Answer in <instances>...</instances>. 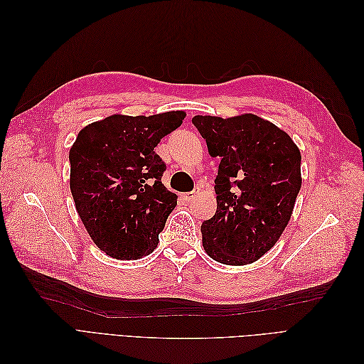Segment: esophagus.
<instances>
[{"instance_id":"esophagus-1","label":"esophagus","mask_w":364,"mask_h":364,"mask_svg":"<svg viewBox=\"0 0 364 364\" xmlns=\"http://www.w3.org/2000/svg\"><path fill=\"white\" fill-rule=\"evenodd\" d=\"M197 196V191H191V193H185V194H182V199L185 200V202H191L194 197Z\"/></svg>"}]
</instances>
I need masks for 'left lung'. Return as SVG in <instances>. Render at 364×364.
Masks as SVG:
<instances>
[{"instance_id":"8db88e82","label":"left lung","mask_w":364,"mask_h":364,"mask_svg":"<svg viewBox=\"0 0 364 364\" xmlns=\"http://www.w3.org/2000/svg\"><path fill=\"white\" fill-rule=\"evenodd\" d=\"M193 124L220 158L217 211L200 226L203 249L228 266L267 253L287 228L301 190V151L282 129L253 114L196 115Z\"/></svg>"}]
</instances>
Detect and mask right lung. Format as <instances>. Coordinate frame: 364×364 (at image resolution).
Listing matches in <instances>:
<instances>
[{
  "label": "right lung",
  "instance_id": "right-lung-1",
  "mask_svg": "<svg viewBox=\"0 0 364 364\" xmlns=\"http://www.w3.org/2000/svg\"><path fill=\"white\" fill-rule=\"evenodd\" d=\"M183 111L115 114L83 127L70 149V188L87 234L117 259L156 249L178 196L161 182L165 164L155 147L182 124Z\"/></svg>",
  "mask_w": 364,
  "mask_h": 364
}]
</instances>
